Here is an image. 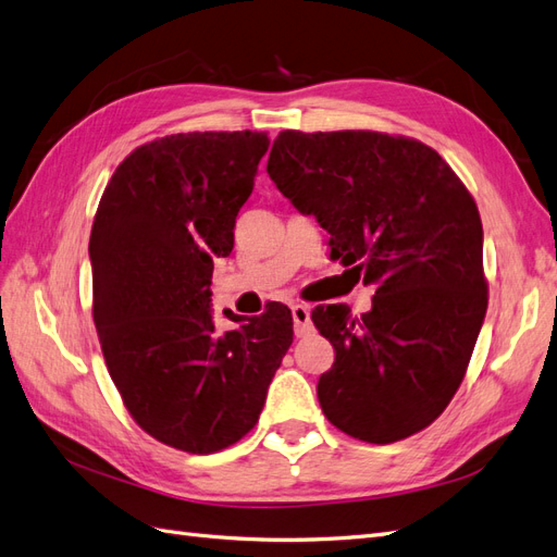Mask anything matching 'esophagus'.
Listing matches in <instances>:
<instances>
[{"label":"esophagus","instance_id":"1","mask_svg":"<svg viewBox=\"0 0 557 557\" xmlns=\"http://www.w3.org/2000/svg\"><path fill=\"white\" fill-rule=\"evenodd\" d=\"M293 323H295V334L297 336H307L313 332V323H311V311L307 305H293Z\"/></svg>","mask_w":557,"mask_h":557}]
</instances>
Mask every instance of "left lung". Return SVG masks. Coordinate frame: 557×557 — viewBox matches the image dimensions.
<instances>
[{"label":"left lung","instance_id":"left-lung-1","mask_svg":"<svg viewBox=\"0 0 557 557\" xmlns=\"http://www.w3.org/2000/svg\"><path fill=\"white\" fill-rule=\"evenodd\" d=\"M267 174L330 232V258L376 285L360 318L342 305L311 313L334 346L318 379L323 413L367 444L428 428L460 387L487 309L474 197L434 148L369 129H285Z\"/></svg>","mask_w":557,"mask_h":557}]
</instances>
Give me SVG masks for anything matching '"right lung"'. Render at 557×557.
Listing matches in <instances>:
<instances>
[{
  "instance_id": "right-lung-1",
  "label": "right lung",
  "mask_w": 557,
  "mask_h": 557,
  "mask_svg": "<svg viewBox=\"0 0 557 557\" xmlns=\"http://www.w3.org/2000/svg\"><path fill=\"white\" fill-rule=\"evenodd\" d=\"M264 132H188L139 146L117 164L90 232L92 320L129 416L153 440L215 453L256 428L293 344L290 309L221 334L211 315L213 258L267 153Z\"/></svg>"
}]
</instances>
